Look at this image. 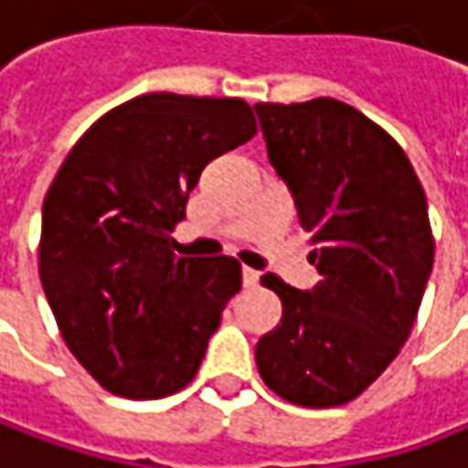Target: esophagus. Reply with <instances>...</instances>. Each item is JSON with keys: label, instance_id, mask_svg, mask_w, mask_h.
I'll return each mask as SVG.
<instances>
[{"label": "esophagus", "instance_id": "esophagus-1", "mask_svg": "<svg viewBox=\"0 0 468 468\" xmlns=\"http://www.w3.org/2000/svg\"><path fill=\"white\" fill-rule=\"evenodd\" d=\"M258 280H261V274L255 269H248V266L242 269V282H245V287H255Z\"/></svg>", "mask_w": 468, "mask_h": 468}]
</instances>
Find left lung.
Masks as SVG:
<instances>
[{"mask_svg": "<svg viewBox=\"0 0 468 468\" xmlns=\"http://www.w3.org/2000/svg\"><path fill=\"white\" fill-rule=\"evenodd\" d=\"M252 109L322 277L312 290L261 280L282 319L255 346L258 373L292 405H346L413 330L434 263L426 194L399 144L335 98Z\"/></svg>", "mask_w": 468, "mask_h": 468, "instance_id": "left-lung-1", "label": "left lung"}]
</instances>
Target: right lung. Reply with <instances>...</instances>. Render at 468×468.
Returning a JSON list of instances; mask_svg holds the SVG:
<instances>
[{
  "instance_id": "1",
  "label": "right lung",
  "mask_w": 468,
  "mask_h": 468,
  "mask_svg": "<svg viewBox=\"0 0 468 468\" xmlns=\"http://www.w3.org/2000/svg\"><path fill=\"white\" fill-rule=\"evenodd\" d=\"M255 135L242 98L151 92L98 119L42 205L39 277L60 335L112 394L159 399L199 370L237 258H178L173 226L205 165Z\"/></svg>"
}]
</instances>
